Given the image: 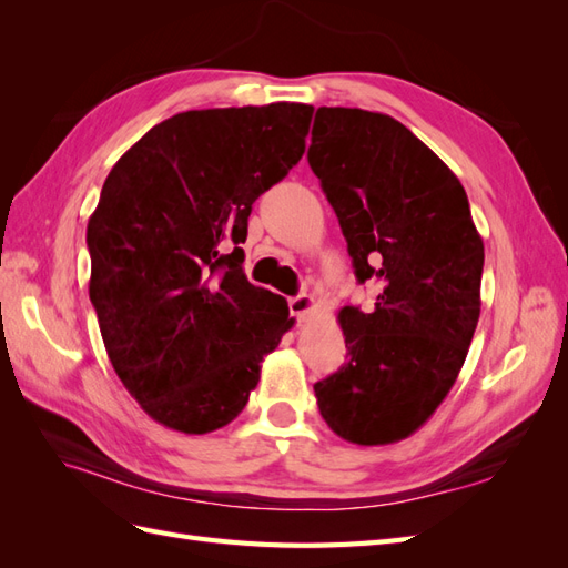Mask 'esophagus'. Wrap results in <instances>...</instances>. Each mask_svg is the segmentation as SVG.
Returning <instances> with one entry per match:
<instances>
[{
  "label": "esophagus",
  "instance_id": "34e87169",
  "mask_svg": "<svg viewBox=\"0 0 568 568\" xmlns=\"http://www.w3.org/2000/svg\"><path fill=\"white\" fill-rule=\"evenodd\" d=\"M291 313H294L298 320H307L311 313L315 311V298L311 294H298L288 301Z\"/></svg>",
  "mask_w": 568,
  "mask_h": 568
}]
</instances>
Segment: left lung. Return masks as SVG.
Wrapping results in <instances>:
<instances>
[{"instance_id": "left-lung-1", "label": "left lung", "mask_w": 568, "mask_h": 568, "mask_svg": "<svg viewBox=\"0 0 568 568\" xmlns=\"http://www.w3.org/2000/svg\"><path fill=\"white\" fill-rule=\"evenodd\" d=\"M307 163L374 311L341 307L346 363L315 384L320 415L357 445L403 440L434 415L480 315L484 239L453 170L398 120L322 106Z\"/></svg>"}]
</instances>
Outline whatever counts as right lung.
Listing matches in <instances>:
<instances>
[{"instance_id": "obj_1", "label": "right lung", "mask_w": 568, "mask_h": 568, "mask_svg": "<svg viewBox=\"0 0 568 568\" xmlns=\"http://www.w3.org/2000/svg\"><path fill=\"white\" fill-rule=\"evenodd\" d=\"M313 106L186 111L109 173L88 222L90 301L111 365L151 419L189 436L227 426L294 326L244 274L255 199L288 175Z\"/></svg>"}]
</instances>
